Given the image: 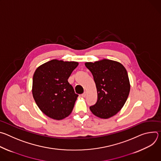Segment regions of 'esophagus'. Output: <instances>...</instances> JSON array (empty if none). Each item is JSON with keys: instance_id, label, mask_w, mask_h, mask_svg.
Instances as JSON below:
<instances>
[{"instance_id": "esophagus-1", "label": "esophagus", "mask_w": 161, "mask_h": 161, "mask_svg": "<svg viewBox=\"0 0 161 161\" xmlns=\"http://www.w3.org/2000/svg\"><path fill=\"white\" fill-rule=\"evenodd\" d=\"M86 96V92H85L83 93V94H81V97H85Z\"/></svg>"}]
</instances>
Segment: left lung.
Instances as JSON below:
<instances>
[{"mask_svg":"<svg viewBox=\"0 0 161 161\" xmlns=\"http://www.w3.org/2000/svg\"><path fill=\"white\" fill-rule=\"evenodd\" d=\"M92 73L97 92V101L90 109L101 119H109L120 111L130 92V82L124 66L119 62L103 59L86 62Z\"/></svg>","mask_w":161,"mask_h":161,"instance_id":"8db88e82","label":"left lung"}]
</instances>
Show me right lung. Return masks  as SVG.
<instances>
[{"instance_id":"obj_1","label":"right lung","mask_w":161,"mask_h":161,"mask_svg":"<svg viewBox=\"0 0 161 161\" xmlns=\"http://www.w3.org/2000/svg\"><path fill=\"white\" fill-rule=\"evenodd\" d=\"M78 62L53 59L39 66L33 76L32 96L41 111L54 120L71 113L78 96L67 80Z\"/></svg>"}]
</instances>
